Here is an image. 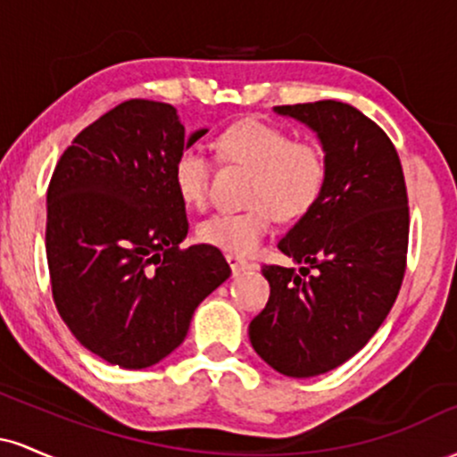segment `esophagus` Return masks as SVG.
Returning <instances> with one entry per match:
<instances>
[{
  "instance_id": "1",
  "label": "esophagus",
  "mask_w": 457,
  "mask_h": 457,
  "mask_svg": "<svg viewBox=\"0 0 457 457\" xmlns=\"http://www.w3.org/2000/svg\"><path fill=\"white\" fill-rule=\"evenodd\" d=\"M225 260H228L229 269H232L234 275H238V272L249 270V269H258V264H253V262H246L245 258H240V255H234V253L225 255Z\"/></svg>"
}]
</instances>
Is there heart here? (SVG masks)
Listing matches in <instances>:
<instances>
[{
  "label": "heart",
  "instance_id": "1",
  "mask_svg": "<svg viewBox=\"0 0 457 457\" xmlns=\"http://www.w3.org/2000/svg\"><path fill=\"white\" fill-rule=\"evenodd\" d=\"M225 162L249 171L240 212H217L197 225V238L225 253L249 255L270 232L275 214L281 221L305 217L327 185V156L313 141H298L287 130L262 120H243L214 141ZM211 159L197 145L176 156L171 178L187 206H202L208 197Z\"/></svg>",
  "mask_w": 457,
  "mask_h": 457
}]
</instances>
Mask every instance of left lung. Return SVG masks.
Masks as SVG:
<instances>
[{"label":"left lung","mask_w":457,"mask_h":457,"mask_svg":"<svg viewBox=\"0 0 457 457\" xmlns=\"http://www.w3.org/2000/svg\"><path fill=\"white\" fill-rule=\"evenodd\" d=\"M318 135L327 185L279 240L302 272L266 264V307L251 320L253 350L283 376L327 374L370 342L389 316L406 270L408 195L400 156L353 104L275 107Z\"/></svg>","instance_id":"left-lung-1"}]
</instances>
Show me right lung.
<instances>
[{"label":"right lung","mask_w":457,"mask_h":457,"mask_svg":"<svg viewBox=\"0 0 457 457\" xmlns=\"http://www.w3.org/2000/svg\"><path fill=\"white\" fill-rule=\"evenodd\" d=\"M188 137L167 103H120L83 129L46 191V262L71 333L112 365L144 370L185 342L193 312L229 277L217 246L187 238L171 167Z\"/></svg>","instance_id":"right-lung-1"}]
</instances>
